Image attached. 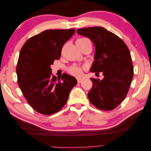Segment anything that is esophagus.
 <instances>
[{
    "instance_id": "esophagus-1",
    "label": "esophagus",
    "mask_w": 151,
    "mask_h": 151,
    "mask_svg": "<svg viewBox=\"0 0 151 151\" xmlns=\"http://www.w3.org/2000/svg\"><path fill=\"white\" fill-rule=\"evenodd\" d=\"M77 80H78V83H80V82H81V81H82V79H81V78H78Z\"/></svg>"
}]
</instances>
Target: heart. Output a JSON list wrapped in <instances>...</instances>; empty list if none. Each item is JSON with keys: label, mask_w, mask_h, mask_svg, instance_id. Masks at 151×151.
<instances>
[{"label": "heart", "mask_w": 151, "mask_h": 151, "mask_svg": "<svg viewBox=\"0 0 151 151\" xmlns=\"http://www.w3.org/2000/svg\"><path fill=\"white\" fill-rule=\"evenodd\" d=\"M87 39H80L76 42H80V41H83L86 40ZM69 72H70L71 75H73L74 76H76V77H80L81 75H82V69L80 67H77V66H73L69 69Z\"/></svg>", "instance_id": "heart-1"}]
</instances>
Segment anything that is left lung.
Instances as JSON below:
<instances>
[{"label": "left lung", "mask_w": 151, "mask_h": 151, "mask_svg": "<svg viewBox=\"0 0 151 151\" xmlns=\"http://www.w3.org/2000/svg\"><path fill=\"white\" fill-rule=\"evenodd\" d=\"M77 33L86 37L95 46L91 72H102V80L90 78L93 86L88 92L90 102L98 109L112 110L127 95L133 78L131 55L122 39L102 27L80 29Z\"/></svg>", "instance_id": "obj_1"}]
</instances>
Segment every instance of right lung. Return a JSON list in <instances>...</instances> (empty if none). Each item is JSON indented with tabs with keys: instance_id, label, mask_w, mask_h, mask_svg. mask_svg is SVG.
<instances>
[{
	"instance_id": "right-lung-1",
	"label": "right lung",
	"mask_w": 151,
	"mask_h": 151,
	"mask_svg": "<svg viewBox=\"0 0 151 151\" xmlns=\"http://www.w3.org/2000/svg\"><path fill=\"white\" fill-rule=\"evenodd\" d=\"M75 29H50L28 39L19 53L17 65L18 84L24 98L37 112L45 115L58 112L67 102L78 81L63 73L57 79L50 66L60 58L63 44Z\"/></svg>"
}]
</instances>
